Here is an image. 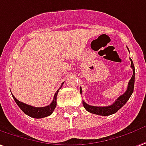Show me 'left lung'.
I'll return each instance as SVG.
<instances>
[{"label": "left lung", "instance_id": "obj_1", "mask_svg": "<svg viewBox=\"0 0 146 146\" xmlns=\"http://www.w3.org/2000/svg\"><path fill=\"white\" fill-rule=\"evenodd\" d=\"M128 49V48H127ZM129 50V49H128ZM130 59V62H131V65L130 67L132 68L133 70V75L131 79L128 83V87L127 89L125 92V93H123L122 96H120L114 104H112L110 106H107V107H96V106H91L86 104L85 102L83 101V106L84 108L86 109V111H88L90 113L92 114H96V115H103V116H108L111 115L112 114H115L116 112L119 111V109L123 107V105L126 104V103L128 101V100L130 99L131 96V95L133 93V87H134V79H135V69H134V66H133V61ZM80 93H82V89L81 88H80Z\"/></svg>", "mask_w": 146, "mask_h": 146}]
</instances>
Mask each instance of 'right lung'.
I'll return each mask as SVG.
<instances>
[{"mask_svg":"<svg viewBox=\"0 0 146 146\" xmlns=\"http://www.w3.org/2000/svg\"><path fill=\"white\" fill-rule=\"evenodd\" d=\"M63 83L62 84V86ZM62 86L60 87V88H62ZM59 88V89H60ZM59 89L56 92L55 95L54 96V100L50 105L46 106V107H43V108H35V107H32L31 105L26 104L24 103L19 101L13 95V97L14 99V100L16 101L17 105L20 107V108L23 111L26 115L28 116H30L31 118H35V119H41V118H44V117H47V116L50 115L54 110L55 109L56 105H57V96L58 93Z\"/></svg>","mask_w":146,"mask_h":146,"instance_id":"add662e5","label":"right lung"}]
</instances>
